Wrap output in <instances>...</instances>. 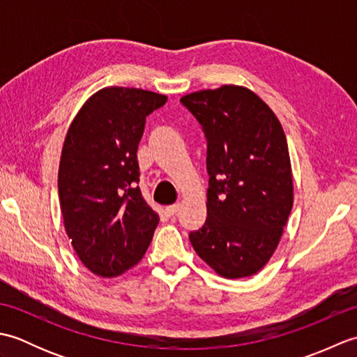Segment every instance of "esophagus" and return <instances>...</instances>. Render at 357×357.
Wrapping results in <instances>:
<instances>
[{
	"label": "esophagus",
	"instance_id": "1",
	"mask_svg": "<svg viewBox=\"0 0 357 357\" xmlns=\"http://www.w3.org/2000/svg\"><path fill=\"white\" fill-rule=\"evenodd\" d=\"M179 208H181V204H173V206L167 207L165 211H167V215H169V216H174L179 211Z\"/></svg>",
	"mask_w": 357,
	"mask_h": 357
}]
</instances>
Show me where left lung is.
Segmentation results:
<instances>
[{
	"mask_svg": "<svg viewBox=\"0 0 357 357\" xmlns=\"http://www.w3.org/2000/svg\"><path fill=\"white\" fill-rule=\"evenodd\" d=\"M181 102L207 138V219L190 233L192 245L219 276H253L275 253L293 207L284 128L242 86L199 90Z\"/></svg>",
	"mask_w": 357,
	"mask_h": 357,
	"instance_id": "left-lung-1",
	"label": "left lung"
}]
</instances>
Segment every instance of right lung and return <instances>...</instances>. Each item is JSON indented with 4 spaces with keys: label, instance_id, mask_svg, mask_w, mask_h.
Here are the masks:
<instances>
[{
    "label": "right lung",
    "instance_id": "add662e5",
    "mask_svg": "<svg viewBox=\"0 0 357 357\" xmlns=\"http://www.w3.org/2000/svg\"><path fill=\"white\" fill-rule=\"evenodd\" d=\"M165 95L104 87L73 118L58 172L64 229L79 261L96 276L116 278L146 255L159 216L142 198L138 144L146 118Z\"/></svg>",
    "mask_w": 357,
    "mask_h": 357
}]
</instances>
